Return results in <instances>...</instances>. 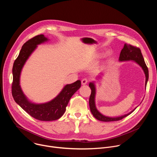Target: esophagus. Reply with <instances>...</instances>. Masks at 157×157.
Wrapping results in <instances>:
<instances>
[{
    "label": "esophagus",
    "instance_id": "obj_1",
    "mask_svg": "<svg viewBox=\"0 0 157 157\" xmlns=\"http://www.w3.org/2000/svg\"><path fill=\"white\" fill-rule=\"evenodd\" d=\"M87 82H88V79H86V78H84V79L81 81V84H82V85H85V84H86Z\"/></svg>",
    "mask_w": 157,
    "mask_h": 157
}]
</instances>
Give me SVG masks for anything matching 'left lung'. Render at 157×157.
I'll list each match as a JSON object with an SVG mask.
<instances>
[{
    "mask_svg": "<svg viewBox=\"0 0 157 157\" xmlns=\"http://www.w3.org/2000/svg\"><path fill=\"white\" fill-rule=\"evenodd\" d=\"M119 61H133L137 63L144 71L145 75V87L147 86V83L148 79V70L147 66L145 63L144 57L141 53L140 49L139 48L133 47L131 44H128L125 43L124 47L121 52L119 56ZM89 86L90 87L91 89V94L89 98V107H90V110L93 116L98 120L103 122H111V121H117L122 119L123 118L127 117L133 112L135 110L133 109L128 114H125L122 116L116 117H110L107 116H105L102 115L100 112L97 109L95 104V96H96V86L94 82H90L89 84Z\"/></svg>",
    "mask_w": 157,
    "mask_h": 157,
    "instance_id": "left-lung-1",
    "label": "left lung"
}]
</instances>
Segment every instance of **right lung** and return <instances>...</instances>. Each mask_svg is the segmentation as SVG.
Instances as JSON below:
<instances>
[{"instance_id":"right-lung-1","label":"right lung","mask_w":157,"mask_h":157,"mask_svg":"<svg viewBox=\"0 0 157 157\" xmlns=\"http://www.w3.org/2000/svg\"><path fill=\"white\" fill-rule=\"evenodd\" d=\"M44 35H39L30 39L22 46L13 68V82L12 86V96L22 109L33 118L41 121H52L59 119L64 113L66 107L72 96L81 87V81L66 84L59 94L52 101L43 104L30 102L22 91L20 85V73L22 68L38 44L48 41Z\"/></svg>"}]
</instances>
